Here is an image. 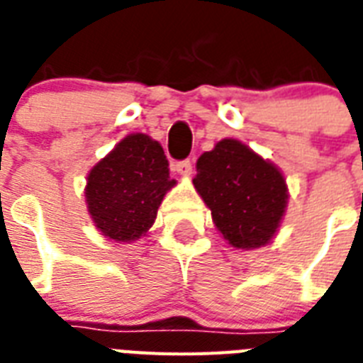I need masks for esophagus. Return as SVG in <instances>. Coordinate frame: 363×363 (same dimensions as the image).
<instances>
[{"instance_id": "1", "label": "esophagus", "mask_w": 363, "mask_h": 363, "mask_svg": "<svg viewBox=\"0 0 363 363\" xmlns=\"http://www.w3.org/2000/svg\"><path fill=\"white\" fill-rule=\"evenodd\" d=\"M173 169H175L179 175L188 177L190 173H192V162H190V160H182V162H177Z\"/></svg>"}]
</instances>
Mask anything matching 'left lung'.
Instances as JSON below:
<instances>
[{"label":"left lung","mask_w":363,"mask_h":363,"mask_svg":"<svg viewBox=\"0 0 363 363\" xmlns=\"http://www.w3.org/2000/svg\"><path fill=\"white\" fill-rule=\"evenodd\" d=\"M194 186L232 247H264L273 239L288 203L281 169L238 139H222L196 164Z\"/></svg>","instance_id":"8db88e82"}]
</instances>
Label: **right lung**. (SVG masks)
I'll list each match as a JSON object with an SVG mask.
<instances>
[{
	"instance_id": "1",
	"label": "right lung",
	"mask_w": 363,
	"mask_h": 363,
	"mask_svg": "<svg viewBox=\"0 0 363 363\" xmlns=\"http://www.w3.org/2000/svg\"><path fill=\"white\" fill-rule=\"evenodd\" d=\"M175 184L162 145L131 133L88 173V213L105 238L135 241L152 228L162 199Z\"/></svg>"
}]
</instances>
